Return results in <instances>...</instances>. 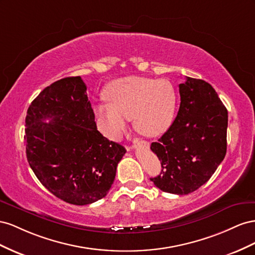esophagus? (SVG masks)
<instances>
[{"label":"esophagus","instance_id":"34e87169","mask_svg":"<svg viewBox=\"0 0 255 255\" xmlns=\"http://www.w3.org/2000/svg\"><path fill=\"white\" fill-rule=\"evenodd\" d=\"M139 144L141 145V146H143L145 148H149V143L146 142V141H141Z\"/></svg>","mask_w":255,"mask_h":255}]
</instances>
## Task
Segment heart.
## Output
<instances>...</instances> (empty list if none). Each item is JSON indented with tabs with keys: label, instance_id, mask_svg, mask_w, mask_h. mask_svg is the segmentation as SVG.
Segmentation results:
<instances>
[{
	"label": "heart",
	"instance_id": "heart-1",
	"mask_svg": "<svg viewBox=\"0 0 255 255\" xmlns=\"http://www.w3.org/2000/svg\"><path fill=\"white\" fill-rule=\"evenodd\" d=\"M108 103L96 107V114L108 136L116 139L125 130L127 120L144 136L155 137L169 129L176 108V92L168 80L126 77L107 86Z\"/></svg>",
	"mask_w": 255,
	"mask_h": 255
}]
</instances>
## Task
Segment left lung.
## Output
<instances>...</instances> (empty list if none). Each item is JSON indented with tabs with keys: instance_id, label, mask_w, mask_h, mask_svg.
<instances>
[{
	"instance_id": "1",
	"label": "left lung",
	"mask_w": 255,
	"mask_h": 255,
	"mask_svg": "<svg viewBox=\"0 0 255 255\" xmlns=\"http://www.w3.org/2000/svg\"><path fill=\"white\" fill-rule=\"evenodd\" d=\"M179 94L175 120L150 145L161 162L160 175L150 180L160 190L183 195L204 185L224 159L228 110L204 80L187 77Z\"/></svg>"
}]
</instances>
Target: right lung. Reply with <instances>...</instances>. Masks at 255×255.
<instances>
[{
    "label": "right lung",
    "instance_id": "right-lung-1",
    "mask_svg": "<svg viewBox=\"0 0 255 255\" xmlns=\"http://www.w3.org/2000/svg\"><path fill=\"white\" fill-rule=\"evenodd\" d=\"M25 126L28 164L51 193L74 205L105 198L126 149L97 130L81 77L61 79L40 92L27 109Z\"/></svg>",
    "mask_w": 255,
    "mask_h": 255
}]
</instances>
